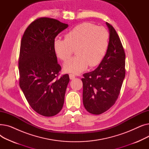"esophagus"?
Here are the masks:
<instances>
[{
    "label": "esophagus",
    "mask_w": 149,
    "mask_h": 149,
    "mask_svg": "<svg viewBox=\"0 0 149 149\" xmlns=\"http://www.w3.org/2000/svg\"><path fill=\"white\" fill-rule=\"evenodd\" d=\"M69 79H70V80H73V79H75V75H74V74H69Z\"/></svg>",
    "instance_id": "1"
}]
</instances>
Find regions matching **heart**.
Listing matches in <instances>:
<instances>
[{"label":"heart","instance_id":"heart-1","mask_svg":"<svg viewBox=\"0 0 149 149\" xmlns=\"http://www.w3.org/2000/svg\"><path fill=\"white\" fill-rule=\"evenodd\" d=\"M107 31L90 23L75 26L66 34L65 39L56 38L53 43L55 54L61 60H67L75 49L76 56L66 61L64 71L79 74L89 65H98L103 60L109 45Z\"/></svg>","mask_w":149,"mask_h":149}]
</instances>
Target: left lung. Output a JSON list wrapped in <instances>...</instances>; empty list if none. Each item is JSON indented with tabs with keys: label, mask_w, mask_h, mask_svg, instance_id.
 I'll use <instances>...</instances> for the list:
<instances>
[{
	"label": "left lung",
	"mask_w": 149,
	"mask_h": 149,
	"mask_svg": "<svg viewBox=\"0 0 149 149\" xmlns=\"http://www.w3.org/2000/svg\"><path fill=\"white\" fill-rule=\"evenodd\" d=\"M106 24L109 41L104 58L94 70L83 74V102L89 113L99 115L110 109L118 97L125 77V52L114 28Z\"/></svg>",
	"instance_id": "1"
}]
</instances>
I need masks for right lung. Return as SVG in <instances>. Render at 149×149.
I'll use <instances>...</instances> for the list:
<instances>
[{
	"label": "right lung",
	"mask_w": 149,
	"mask_h": 149,
	"mask_svg": "<svg viewBox=\"0 0 149 149\" xmlns=\"http://www.w3.org/2000/svg\"><path fill=\"white\" fill-rule=\"evenodd\" d=\"M68 24L48 17L37 19L23 35L19 60V85L37 113L52 116L61 110L69 81L68 74L57 78L61 70L53 43Z\"/></svg>",
	"instance_id": "add662e5"
}]
</instances>
